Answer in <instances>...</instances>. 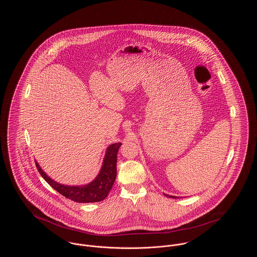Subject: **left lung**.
I'll list each match as a JSON object with an SVG mask.
<instances>
[{
    "mask_svg": "<svg viewBox=\"0 0 257 257\" xmlns=\"http://www.w3.org/2000/svg\"><path fill=\"white\" fill-rule=\"evenodd\" d=\"M165 196H167V197H168V195H166V194H165ZM169 197H171V198H174V199H176V198H177V197H173V196H169Z\"/></svg>",
    "mask_w": 257,
    "mask_h": 257,
    "instance_id": "8db88e82",
    "label": "left lung"
}]
</instances>
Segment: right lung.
Here are the masks:
<instances>
[{"mask_svg":"<svg viewBox=\"0 0 257 257\" xmlns=\"http://www.w3.org/2000/svg\"><path fill=\"white\" fill-rule=\"evenodd\" d=\"M120 143L112 144L107 149L102 169L97 178L85 186H65L56 183L50 179L36 163L37 170L43 179L49 184L54 190L60 193L67 199L76 203H94L104 200L113 185L116 176V155Z\"/></svg>","mask_w":257,"mask_h":257,"instance_id":"right-lung-1","label":"right lung"}]
</instances>
